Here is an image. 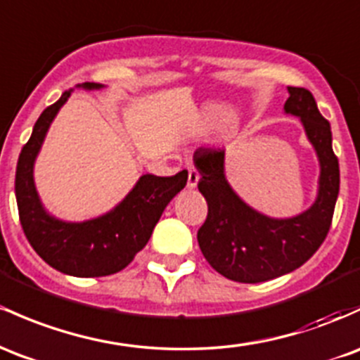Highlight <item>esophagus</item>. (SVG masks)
Here are the masks:
<instances>
[{
	"mask_svg": "<svg viewBox=\"0 0 360 360\" xmlns=\"http://www.w3.org/2000/svg\"><path fill=\"white\" fill-rule=\"evenodd\" d=\"M188 171H189L188 172V188L193 189V188H196V184H198L200 174H198V171H196L195 167H189Z\"/></svg>",
	"mask_w": 360,
	"mask_h": 360,
	"instance_id": "1",
	"label": "esophagus"
}]
</instances>
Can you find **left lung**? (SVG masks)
<instances>
[{"label":"left lung","instance_id":"obj_1","mask_svg":"<svg viewBox=\"0 0 360 360\" xmlns=\"http://www.w3.org/2000/svg\"><path fill=\"white\" fill-rule=\"evenodd\" d=\"M283 110L301 117L307 140L319 160L316 201L290 219H271L244 203L225 179V150L201 147L193 155L201 179L198 189L208 215L198 244L213 270L240 283H258L290 274L318 251L330 231L340 189L338 159L331 147L330 122L318 110L313 94L289 86Z\"/></svg>","mask_w":360,"mask_h":360}]
</instances>
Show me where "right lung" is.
<instances>
[{
	"label": "right lung",
	"instance_id": "1",
	"mask_svg": "<svg viewBox=\"0 0 360 360\" xmlns=\"http://www.w3.org/2000/svg\"><path fill=\"white\" fill-rule=\"evenodd\" d=\"M102 89L98 84L78 85ZM73 90L44 109L20 152L15 176L20 224L30 246L47 264L73 276H105L121 271L147 246L153 227L174 196L186 186L188 171L171 177L145 174L116 208L85 222H63L42 207L34 184V162L47 129Z\"/></svg>",
	"mask_w": 360,
	"mask_h": 360
}]
</instances>
